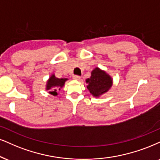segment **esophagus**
<instances>
[{
    "instance_id": "obj_1",
    "label": "esophagus",
    "mask_w": 160,
    "mask_h": 160,
    "mask_svg": "<svg viewBox=\"0 0 160 160\" xmlns=\"http://www.w3.org/2000/svg\"><path fill=\"white\" fill-rule=\"evenodd\" d=\"M73 79L75 80H77V81H80L81 80V77L79 76H73Z\"/></svg>"
}]
</instances>
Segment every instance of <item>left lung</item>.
<instances>
[{"mask_svg": "<svg viewBox=\"0 0 160 160\" xmlns=\"http://www.w3.org/2000/svg\"><path fill=\"white\" fill-rule=\"evenodd\" d=\"M88 89L94 97H99L107 92L113 84L112 78L105 71L96 68L91 72V76L86 80Z\"/></svg>", "mask_w": 160, "mask_h": 160, "instance_id": "obj_1", "label": "left lung"}]
</instances>
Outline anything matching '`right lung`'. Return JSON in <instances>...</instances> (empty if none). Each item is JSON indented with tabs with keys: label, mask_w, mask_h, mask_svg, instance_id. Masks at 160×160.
Here are the masks:
<instances>
[{
	"label": "right lung",
	"mask_w": 160,
	"mask_h": 160,
	"mask_svg": "<svg viewBox=\"0 0 160 160\" xmlns=\"http://www.w3.org/2000/svg\"><path fill=\"white\" fill-rule=\"evenodd\" d=\"M68 78H58L55 76L54 74L50 77L46 85V90H50L49 92L53 96L58 95V91H59L64 87L65 82Z\"/></svg>",
	"instance_id": "1"
}]
</instances>
